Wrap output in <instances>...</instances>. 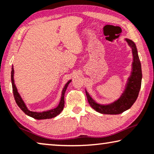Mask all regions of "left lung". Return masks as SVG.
<instances>
[{
  "instance_id": "obj_1",
  "label": "left lung",
  "mask_w": 154,
  "mask_h": 154,
  "mask_svg": "<svg viewBox=\"0 0 154 154\" xmlns=\"http://www.w3.org/2000/svg\"><path fill=\"white\" fill-rule=\"evenodd\" d=\"M126 41L132 49L133 55V71L131 77L128 79L126 90L122 94V97L113 103L103 106V105H99L94 101L89 94L86 92L89 104L93 109L101 114H121L133 106L139 94L142 77L141 63H140L139 56L137 54L136 46L134 42L128 39H126Z\"/></svg>"
}]
</instances>
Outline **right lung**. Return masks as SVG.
Masks as SVG:
<instances>
[{"label": "right lung", "mask_w": 154, "mask_h": 154, "mask_svg": "<svg viewBox=\"0 0 154 154\" xmlns=\"http://www.w3.org/2000/svg\"><path fill=\"white\" fill-rule=\"evenodd\" d=\"M11 80H12V90H13V94H14V97L16 101L17 104L20 108L21 109V110L30 117L34 118L36 119H51V118L56 117L57 115H58L60 113L62 110H63L64 106V93L66 92V88H67L68 85L70 83V82L72 81L70 80L69 81H68L67 83L65 85L64 88L62 90V97L60 102L58 105V106L57 108L52 110L46 111V112H32L28 110L27 107L26 106L25 103L23 100H22L21 96L19 95V92H17V89L16 88V85H14V69L13 66L12 68V72H11Z\"/></svg>", "instance_id": "obj_1"}]
</instances>
